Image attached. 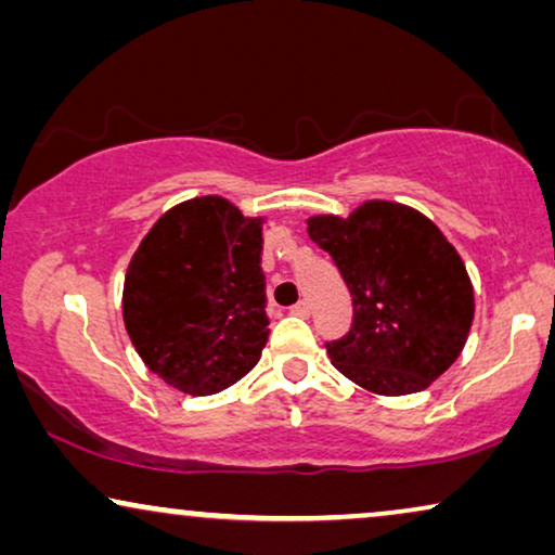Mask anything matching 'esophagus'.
Instances as JSON below:
<instances>
[{
    "label": "esophagus",
    "instance_id": "34e87169",
    "mask_svg": "<svg viewBox=\"0 0 555 555\" xmlns=\"http://www.w3.org/2000/svg\"><path fill=\"white\" fill-rule=\"evenodd\" d=\"M291 313H293V315H300V318H308V315H310V302H308V300L295 302V306L291 308Z\"/></svg>",
    "mask_w": 555,
    "mask_h": 555
}]
</instances>
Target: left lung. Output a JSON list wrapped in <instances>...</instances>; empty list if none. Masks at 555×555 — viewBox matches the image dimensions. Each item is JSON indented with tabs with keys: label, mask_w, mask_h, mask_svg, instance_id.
I'll use <instances>...</instances> for the list:
<instances>
[{
	"label": "left lung",
	"mask_w": 555,
	"mask_h": 555,
	"mask_svg": "<svg viewBox=\"0 0 555 555\" xmlns=\"http://www.w3.org/2000/svg\"><path fill=\"white\" fill-rule=\"evenodd\" d=\"M308 237L333 257L353 298L351 331L328 344L340 374L378 397H406L460 359L475 318L473 280L429 217L369 199L348 217H310Z\"/></svg>",
	"instance_id": "1"
}]
</instances>
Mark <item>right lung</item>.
Wrapping results in <instances>:
<instances>
[{"mask_svg":"<svg viewBox=\"0 0 555 555\" xmlns=\"http://www.w3.org/2000/svg\"><path fill=\"white\" fill-rule=\"evenodd\" d=\"M262 224L224 196H196L164 211L128 262V338L181 393L211 397L260 361L270 333Z\"/></svg>","mask_w":555,"mask_h":555,"instance_id":"right-lung-1","label":"right lung"}]
</instances>
